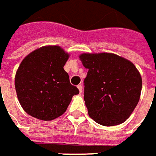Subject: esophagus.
<instances>
[{"label":"esophagus","mask_w":156,"mask_h":156,"mask_svg":"<svg viewBox=\"0 0 156 156\" xmlns=\"http://www.w3.org/2000/svg\"><path fill=\"white\" fill-rule=\"evenodd\" d=\"M78 90H79V93H82V91H83V86L81 84H79V85H78Z\"/></svg>","instance_id":"esophagus-1"}]
</instances>
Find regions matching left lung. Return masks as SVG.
Returning a JSON list of instances; mask_svg holds the SVG:
<instances>
[{"instance_id":"left-lung-1","label":"left lung","mask_w":156,"mask_h":156,"mask_svg":"<svg viewBox=\"0 0 156 156\" xmlns=\"http://www.w3.org/2000/svg\"><path fill=\"white\" fill-rule=\"evenodd\" d=\"M88 69L84 78L89 115L104 126H114L130 116L140 99L142 80L131 61L114 53H82Z\"/></svg>"}]
</instances>
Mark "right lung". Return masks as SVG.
I'll return each instance as SVG.
<instances>
[{"instance_id": "1", "label": "right lung", "mask_w": 156, "mask_h": 156, "mask_svg": "<svg viewBox=\"0 0 156 156\" xmlns=\"http://www.w3.org/2000/svg\"><path fill=\"white\" fill-rule=\"evenodd\" d=\"M69 53L58 46H46L30 52L15 74L17 98L28 115L51 121L63 115L78 89L70 83L64 66Z\"/></svg>"}]
</instances>
